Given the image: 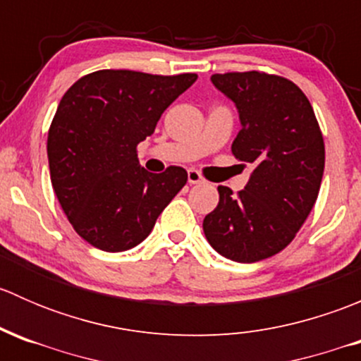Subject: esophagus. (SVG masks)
<instances>
[{"label":"esophagus","instance_id":"1","mask_svg":"<svg viewBox=\"0 0 361 361\" xmlns=\"http://www.w3.org/2000/svg\"><path fill=\"white\" fill-rule=\"evenodd\" d=\"M204 178L201 176V173L195 169H188V183L190 185H197V183H202Z\"/></svg>","mask_w":361,"mask_h":361}]
</instances>
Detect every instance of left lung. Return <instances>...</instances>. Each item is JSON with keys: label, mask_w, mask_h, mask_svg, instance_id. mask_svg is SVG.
Here are the masks:
<instances>
[{"label": "left lung", "mask_w": 361, "mask_h": 361, "mask_svg": "<svg viewBox=\"0 0 361 361\" xmlns=\"http://www.w3.org/2000/svg\"><path fill=\"white\" fill-rule=\"evenodd\" d=\"M235 104L241 130L232 154L253 164L245 190L218 187V206L202 221L221 257L253 264L285 250L318 199L325 143L305 94L283 76L260 71L213 75Z\"/></svg>", "instance_id": "8db88e82"}]
</instances>
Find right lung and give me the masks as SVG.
I'll list each match as a JSON object with an SVG mask.
<instances>
[{
	"instance_id": "right-lung-1",
	"label": "right lung",
	"mask_w": 361,
	"mask_h": 361,
	"mask_svg": "<svg viewBox=\"0 0 361 361\" xmlns=\"http://www.w3.org/2000/svg\"><path fill=\"white\" fill-rule=\"evenodd\" d=\"M195 80V73L101 69L63 96L47 140L50 180L69 224L94 248L118 253L140 245L185 187L183 167L148 173L136 147Z\"/></svg>"
}]
</instances>
